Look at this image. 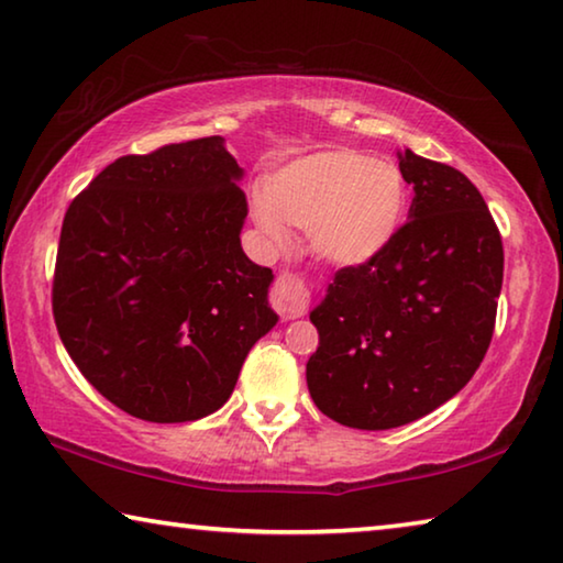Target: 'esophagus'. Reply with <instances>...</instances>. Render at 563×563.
Segmentation results:
<instances>
[{
    "instance_id": "34e87169",
    "label": "esophagus",
    "mask_w": 563,
    "mask_h": 563,
    "mask_svg": "<svg viewBox=\"0 0 563 563\" xmlns=\"http://www.w3.org/2000/svg\"><path fill=\"white\" fill-rule=\"evenodd\" d=\"M271 302H273V308L280 312L283 320L302 318L305 312H308V305H310L308 283H305L300 275H295V273H283L273 285Z\"/></svg>"
}]
</instances>
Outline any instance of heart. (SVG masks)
Segmentation results:
<instances>
[{
    "label": "heart",
    "mask_w": 563,
    "mask_h": 563,
    "mask_svg": "<svg viewBox=\"0 0 563 563\" xmlns=\"http://www.w3.org/2000/svg\"><path fill=\"white\" fill-rule=\"evenodd\" d=\"M407 180L395 164L357 148H328L292 161L253 198V218L271 243L290 225L310 231L312 253L332 265L383 255L405 225Z\"/></svg>",
    "instance_id": "obj_1"
}]
</instances>
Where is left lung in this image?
<instances>
[{"mask_svg": "<svg viewBox=\"0 0 563 563\" xmlns=\"http://www.w3.org/2000/svg\"><path fill=\"white\" fill-rule=\"evenodd\" d=\"M409 221L375 261L335 273L310 312L308 389L322 415L393 430L470 383L492 342L504 278L499 228L462 170L405 148Z\"/></svg>", "mask_w": 563, "mask_h": 563, "instance_id": "1", "label": "left lung"}]
</instances>
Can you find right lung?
I'll use <instances>...</instances> for the list:
<instances>
[{
	"label": "right lung",
	"instance_id": "add662e5",
	"mask_svg": "<svg viewBox=\"0 0 563 563\" xmlns=\"http://www.w3.org/2000/svg\"><path fill=\"white\" fill-rule=\"evenodd\" d=\"M243 168L221 136L121 156L74 198L52 308L99 393L146 422L221 409L278 316L273 271L241 247Z\"/></svg>",
	"mask_w": 563,
	"mask_h": 563
}]
</instances>
